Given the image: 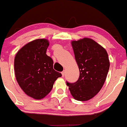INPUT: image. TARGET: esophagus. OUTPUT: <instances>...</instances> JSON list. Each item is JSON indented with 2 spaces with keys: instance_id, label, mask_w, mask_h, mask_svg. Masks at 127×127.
Returning <instances> with one entry per match:
<instances>
[{
  "instance_id": "34e87169",
  "label": "esophagus",
  "mask_w": 127,
  "mask_h": 127,
  "mask_svg": "<svg viewBox=\"0 0 127 127\" xmlns=\"http://www.w3.org/2000/svg\"><path fill=\"white\" fill-rule=\"evenodd\" d=\"M61 74H62V76H64V74H65V72H64V70L63 71V72H61Z\"/></svg>"
}]
</instances>
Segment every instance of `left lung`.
<instances>
[{"label":"left lung","mask_w":127,"mask_h":127,"mask_svg":"<svg viewBox=\"0 0 127 127\" xmlns=\"http://www.w3.org/2000/svg\"><path fill=\"white\" fill-rule=\"evenodd\" d=\"M80 76L75 83H68L69 90L77 100L91 99L99 92L106 79L110 61L106 50L88 38L71 42Z\"/></svg>","instance_id":"obj_1"}]
</instances>
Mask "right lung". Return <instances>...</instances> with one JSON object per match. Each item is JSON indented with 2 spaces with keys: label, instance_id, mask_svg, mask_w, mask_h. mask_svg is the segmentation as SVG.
<instances>
[{
  "label": "right lung",
  "instance_id": "add662e5",
  "mask_svg": "<svg viewBox=\"0 0 127 127\" xmlns=\"http://www.w3.org/2000/svg\"><path fill=\"white\" fill-rule=\"evenodd\" d=\"M49 41L36 39L19 49L14 59V70L17 83L25 93L40 100L53 88L62 74L53 69V61L46 55Z\"/></svg>",
  "mask_w": 127,
  "mask_h": 127
}]
</instances>
